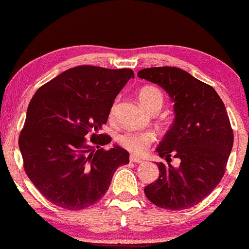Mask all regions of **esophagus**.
Wrapping results in <instances>:
<instances>
[{"label":"esophagus","mask_w":249,"mask_h":249,"mask_svg":"<svg viewBox=\"0 0 249 249\" xmlns=\"http://www.w3.org/2000/svg\"><path fill=\"white\" fill-rule=\"evenodd\" d=\"M130 161H132V162H137V164H139V162H142V158H139V157H137V156H130Z\"/></svg>","instance_id":"1"}]
</instances>
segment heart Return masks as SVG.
I'll return each mask as SVG.
<instances>
[{
    "label": "heart",
    "mask_w": 249,
    "mask_h": 249,
    "mask_svg": "<svg viewBox=\"0 0 249 249\" xmlns=\"http://www.w3.org/2000/svg\"><path fill=\"white\" fill-rule=\"evenodd\" d=\"M139 101L146 110L153 107H161L164 102L162 92L157 87L146 85L139 91ZM116 112V104L112 105L110 110V118H113ZM156 141V136L150 131H141V132H126L119 137V142L123 147H125L130 152L142 154L150 148L152 142Z\"/></svg>",
    "instance_id": "b5f03b06"
}]
</instances>
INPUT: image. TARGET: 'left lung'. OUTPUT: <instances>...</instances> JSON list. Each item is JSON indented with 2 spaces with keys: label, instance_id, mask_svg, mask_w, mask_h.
<instances>
[{
  "label": "left lung",
  "instance_id": "8db88e82",
  "mask_svg": "<svg viewBox=\"0 0 249 249\" xmlns=\"http://www.w3.org/2000/svg\"><path fill=\"white\" fill-rule=\"evenodd\" d=\"M138 77L161 87L174 104V121L157 147L159 178L144 188L156 206L172 211L193 207L218 186L233 147V130L224 102L206 83L179 68H147ZM179 159V168L170 157Z\"/></svg>",
  "mask_w": 249,
  "mask_h": 249
}]
</instances>
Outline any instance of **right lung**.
I'll return each instance as SVG.
<instances>
[{"label": "right lung", "mask_w": 249, "mask_h": 249, "mask_svg": "<svg viewBox=\"0 0 249 249\" xmlns=\"http://www.w3.org/2000/svg\"><path fill=\"white\" fill-rule=\"evenodd\" d=\"M131 69L79 65L42 85L29 103L18 146L24 171L45 199L78 211L107 193L128 152L99 133ZM90 135L88 142L85 137Z\"/></svg>", "instance_id": "obj_1"}]
</instances>
